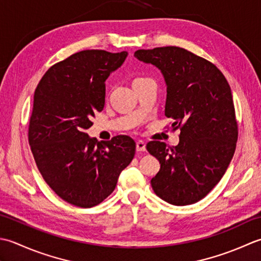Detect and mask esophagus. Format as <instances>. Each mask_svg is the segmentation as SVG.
Here are the masks:
<instances>
[{
    "mask_svg": "<svg viewBox=\"0 0 261 261\" xmlns=\"http://www.w3.org/2000/svg\"><path fill=\"white\" fill-rule=\"evenodd\" d=\"M146 150L145 143L143 141H137L136 142V151L137 152H144Z\"/></svg>",
    "mask_w": 261,
    "mask_h": 261,
    "instance_id": "obj_1",
    "label": "esophagus"
}]
</instances>
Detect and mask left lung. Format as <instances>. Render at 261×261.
Segmentation results:
<instances>
[{
	"instance_id": "left-lung-1",
	"label": "left lung",
	"mask_w": 261,
	"mask_h": 261,
	"mask_svg": "<svg viewBox=\"0 0 261 261\" xmlns=\"http://www.w3.org/2000/svg\"><path fill=\"white\" fill-rule=\"evenodd\" d=\"M138 61L160 70L167 86L164 114L180 128L178 145L152 141L146 150L161 167L151 180L159 197L195 204L220 182L238 141L231 88L214 64L180 47L136 50Z\"/></svg>"
}]
</instances>
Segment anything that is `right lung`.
Returning <instances> with one entry per match:
<instances>
[{
    "label": "right lung",
    "mask_w": 261,
    "mask_h": 261,
    "mask_svg": "<svg viewBox=\"0 0 261 261\" xmlns=\"http://www.w3.org/2000/svg\"><path fill=\"white\" fill-rule=\"evenodd\" d=\"M128 53L82 50L55 64L35 91L29 145L47 185L67 203L90 208L113 193L132 162L135 142L116 136L95 142L91 117L105 107V82Z\"/></svg>",
    "instance_id": "obj_1"
}]
</instances>
